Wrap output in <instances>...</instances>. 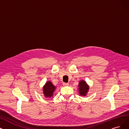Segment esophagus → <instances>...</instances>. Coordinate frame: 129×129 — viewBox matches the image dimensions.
Returning a JSON list of instances; mask_svg holds the SVG:
<instances>
[{
    "mask_svg": "<svg viewBox=\"0 0 129 129\" xmlns=\"http://www.w3.org/2000/svg\"><path fill=\"white\" fill-rule=\"evenodd\" d=\"M69 84H68V83H66V82H63V85L64 86H68Z\"/></svg>",
    "mask_w": 129,
    "mask_h": 129,
    "instance_id": "obj_1",
    "label": "esophagus"
}]
</instances>
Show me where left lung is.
<instances>
[{
    "mask_svg": "<svg viewBox=\"0 0 129 129\" xmlns=\"http://www.w3.org/2000/svg\"><path fill=\"white\" fill-rule=\"evenodd\" d=\"M89 89V86L87 84V82L84 80H81L78 84V91L79 94L81 96H86L88 93Z\"/></svg>",
    "mask_w": 129,
    "mask_h": 129,
    "instance_id": "left-lung-1",
    "label": "left lung"
}]
</instances>
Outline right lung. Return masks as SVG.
Returning <instances> with one entry per match:
<instances>
[{
	"mask_svg": "<svg viewBox=\"0 0 129 129\" xmlns=\"http://www.w3.org/2000/svg\"><path fill=\"white\" fill-rule=\"evenodd\" d=\"M56 89V87L52 84V82L48 81L43 87V95L46 98H51L53 96V94Z\"/></svg>",
	"mask_w": 129,
	"mask_h": 129,
	"instance_id": "right-lung-1",
	"label": "right lung"
}]
</instances>
